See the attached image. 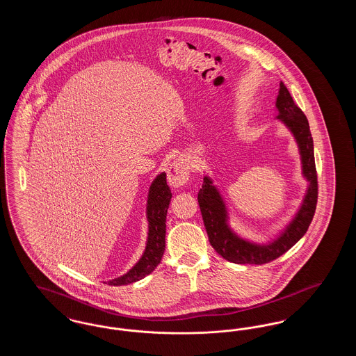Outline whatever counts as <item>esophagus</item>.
I'll use <instances>...</instances> for the list:
<instances>
[{"mask_svg":"<svg viewBox=\"0 0 356 356\" xmlns=\"http://www.w3.org/2000/svg\"><path fill=\"white\" fill-rule=\"evenodd\" d=\"M167 177H168L170 186L173 188L186 186V183L189 179V167H188L186 160L179 159V160L173 161L167 170Z\"/></svg>","mask_w":356,"mask_h":356,"instance_id":"34e87169","label":"esophagus"}]
</instances>
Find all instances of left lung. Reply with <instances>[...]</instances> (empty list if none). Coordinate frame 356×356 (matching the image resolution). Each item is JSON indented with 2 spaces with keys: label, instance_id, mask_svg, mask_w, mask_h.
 Segmentation results:
<instances>
[{
  "label": "left lung",
  "instance_id": "8db88e82",
  "mask_svg": "<svg viewBox=\"0 0 356 356\" xmlns=\"http://www.w3.org/2000/svg\"><path fill=\"white\" fill-rule=\"evenodd\" d=\"M276 108L279 111L276 118L284 122L298 143L303 175L309 183L300 209L280 236L268 244H256L237 236L228 225V213L220 193L208 176H204L203 186L197 193V202L211 245L221 257L236 264H266L286 254L305 236L315 215L318 203V175L308 120L303 111L295 104L283 83H280Z\"/></svg>",
  "mask_w": 356,
  "mask_h": 356
}]
</instances>
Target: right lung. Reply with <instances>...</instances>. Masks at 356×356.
I'll use <instances>...</instances> for the list:
<instances>
[{"label":"right lung","mask_w":356,"mask_h":356,"mask_svg":"<svg viewBox=\"0 0 356 356\" xmlns=\"http://www.w3.org/2000/svg\"><path fill=\"white\" fill-rule=\"evenodd\" d=\"M172 192L167 184V175L163 172L153 180L148 202H147V219H148V238L145 251L140 260L136 263L132 270L125 275L112 279L108 283L109 286H124L135 283L137 280L145 277L160 264L161 257L165 250V220L167 211L170 207Z\"/></svg>","instance_id":"1"}]
</instances>
